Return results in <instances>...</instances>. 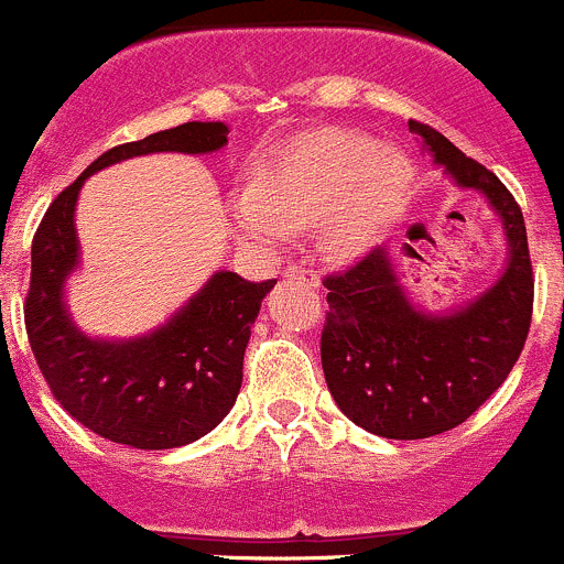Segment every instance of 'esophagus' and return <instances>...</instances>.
<instances>
[{
    "instance_id": "1",
    "label": "esophagus",
    "mask_w": 564,
    "mask_h": 564,
    "mask_svg": "<svg viewBox=\"0 0 564 564\" xmlns=\"http://www.w3.org/2000/svg\"><path fill=\"white\" fill-rule=\"evenodd\" d=\"M284 276H288V280H299L310 284V288H321V274L306 269V265H288V269H284Z\"/></svg>"
}]
</instances>
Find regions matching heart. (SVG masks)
<instances>
[{
	"label": "heart",
	"instance_id": "1",
	"mask_svg": "<svg viewBox=\"0 0 564 564\" xmlns=\"http://www.w3.org/2000/svg\"><path fill=\"white\" fill-rule=\"evenodd\" d=\"M414 166L398 150L367 137L317 131L284 144L254 166L247 192L230 203V219L247 241L280 247L288 236L328 221V243L356 254L376 241L409 194Z\"/></svg>",
	"mask_w": 564,
	"mask_h": 564
}]
</instances>
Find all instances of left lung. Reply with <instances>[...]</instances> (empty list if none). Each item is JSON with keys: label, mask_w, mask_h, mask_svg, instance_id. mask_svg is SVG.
<instances>
[{"label": "left lung", "mask_w": 564, "mask_h": 564, "mask_svg": "<svg viewBox=\"0 0 564 564\" xmlns=\"http://www.w3.org/2000/svg\"><path fill=\"white\" fill-rule=\"evenodd\" d=\"M422 148L464 188H477L505 225L507 269L494 288L453 312L416 310L389 249L376 247L323 280L321 361L339 411L383 438H431L466 422L510 376L532 323L534 276L516 197L479 161L425 122L409 120Z\"/></svg>", "instance_id": "8db88e82"}]
</instances>
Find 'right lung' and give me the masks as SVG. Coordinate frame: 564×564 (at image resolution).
<instances>
[{
    "label": "right lung",
    "mask_w": 564,
    "mask_h": 564,
    "mask_svg": "<svg viewBox=\"0 0 564 564\" xmlns=\"http://www.w3.org/2000/svg\"><path fill=\"white\" fill-rule=\"evenodd\" d=\"M225 122H183L117 144L57 194L32 238L24 323L32 354L57 403L98 436L137 449H172L214 431L238 398L252 323L276 280L216 271L164 326L133 339H95L74 326L65 280L79 265L74 210L93 172L133 155L214 153Z\"/></svg>",
    "instance_id": "add662e5"
}]
</instances>
